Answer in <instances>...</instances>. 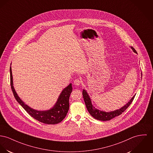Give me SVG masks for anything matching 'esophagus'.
I'll return each mask as SVG.
<instances>
[{"label": "esophagus", "instance_id": "esophagus-1", "mask_svg": "<svg viewBox=\"0 0 153 153\" xmlns=\"http://www.w3.org/2000/svg\"><path fill=\"white\" fill-rule=\"evenodd\" d=\"M81 82H82V81L79 79L74 80V84L76 85H80L81 84Z\"/></svg>", "mask_w": 153, "mask_h": 153}]
</instances>
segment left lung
Here are the masks:
<instances>
[{
    "mask_svg": "<svg viewBox=\"0 0 153 153\" xmlns=\"http://www.w3.org/2000/svg\"><path fill=\"white\" fill-rule=\"evenodd\" d=\"M131 48L132 49V50L134 52L137 53V52L134 49V48L131 47ZM141 75H142V74H141ZM82 96H83V98L84 100V102H85V104L86 106V108H87L88 112L90 113V114L93 118L97 119V120H102V121H106V120H109L117 116L120 115V114H122L131 104V103L132 102V101L135 97V95L131 98V99L125 105L123 106V107H122L121 108H120L119 109L114 111H111L109 112H106L104 111H100L94 107L92 105L91 101V99H90L88 94H87V91L85 90H82Z\"/></svg>",
    "mask_w": 153,
    "mask_h": 153,
    "instance_id": "1",
    "label": "left lung"
}]
</instances>
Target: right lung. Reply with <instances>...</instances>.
Here are the masks:
<instances>
[{"label": "right lung", "mask_w": 153, "mask_h": 153, "mask_svg": "<svg viewBox=\"0 0 153 153\" xmlns=\"http://www.w3.org/2000/svg\"><path fill=\"white\" fill-rule=\"evenodd\" d=\"M10 85L13 95L17 101L22 105L27 112L33 118L38 120L40 122L48 124L55 125L62 121L66 117L69 109V100L70 95L72 91L71 84L65 88L60 94L57 102L51 109L47 111H36L25 104L20 98L16 93L13 82L12 68H10Z\"/></svg>", "instance_id": "obj_1"}]
</instances>
